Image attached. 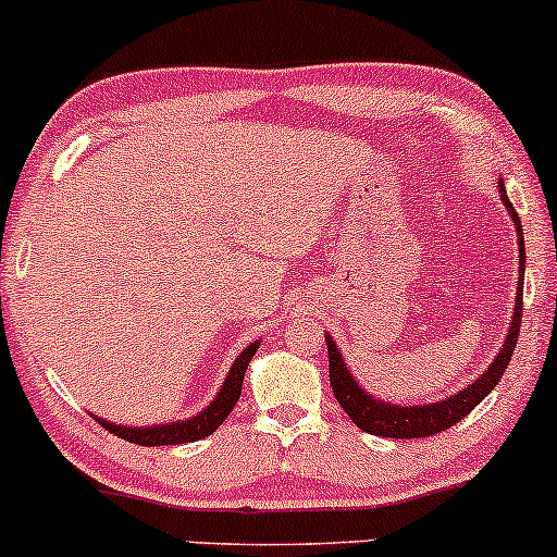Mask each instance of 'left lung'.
I'll return each mask as SVG.
<instances>
[{
  "label": "left lung",
  "mask_w": 557,
  "mask_h": 557,
  "mask_svg": "<svg viewBox=\"0 0 557 557\" xmlns=\"http://www.w3.org/2000/svg\"><path fill=\"white\" fill-rule=\"evenodd\" d=\"M500 198L503 203L508 207L510 220L516 222V238H519V264H521V280H519V290H516V306H513V322H510L508 335H505V343L500 348V354L495 356V361L490 363V369L479 376L476 382H471L469 387L458 389L456 395L450 398L437 400V403H426V406H398V403H385L376 400L374 395L363 393L359 387V382L354 380L345 367L341 350L332 337L327 335V350H330V385L332 393H335L337 403L343 406V411L354 419V424L359 430L369 432V434H380V437H395V440H413V437H430V434L445 432L450 430L456 421H461L463 417H469L471 411L482 403L487 395L495 389L500 376L508 369L510 356H513L516 341H519L521 332V314H523V264H527V248H523V230H521V220L516 214L513 203L508 201L505 196V188L500 183Z\"/></svg>",
  "instance_id": "obj_1"
}]
</instances>
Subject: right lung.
Returning <instances> with one entry per match:
<instances>
[{"label":"right lung","mask_w":557,"mask_h":557,"mask_svg":"<svg viewBox=\"0 0 557 557\" xmlns=\"http://www.w3.org/2000/svg\"><path fill=\"white\" fill-rule=\"evenodd\" d=\"M259 341H253L251 345H246V350L235 359L233 369H230L225 385L220 387L216 398L203 408L201 413L196 417L185 419V421H170V424H157V426H120L112 424V421H104L96 417L104 430H110L117 437L127 440V443H136V445H146V447H154V445H181V443H196V440L209 437L216 426L222 424L230 417V411L235 408V403L240 398V387H243V376H246L248 363H251L253 354H257Z\"/></svg>","instance_id":"right-lung-1"}]
</instances>
